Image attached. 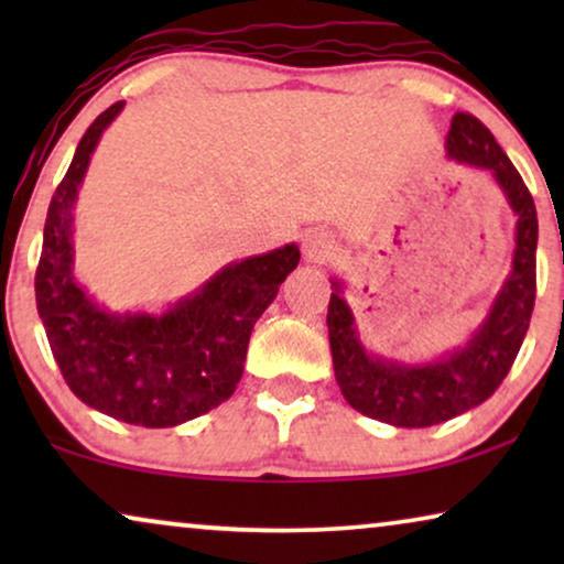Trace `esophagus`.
Masks as SVG:
<instances>
[{"mask_svg": "<svg viewBox=\"0 0 564 564\" xmlns=\"http://www.w3.org/2000/svg\"><path fill=\"white\" fill-rule=\"evenodd\" d=\"M330 253H334V241H330L326 234L313 230V234H307L303 238V257L305 261H311V264H323V261H328Z\"/></svg>", "mask_w": 564, "mask_h": 564, "instance_id": "34e87169", "label": "esophagus"}]
</instances>
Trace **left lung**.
<instances>
[{"label": "left lung", "mask_w": 564, "mask_h": 564, "mask_svg": "<svg viewBox=\"0 0 564 564\" xmlns=\"http://www.w3.org/2000/svg\"><path fill=\"white\" fill-rule=\"evenodd\" d=\"M446 156L490 172L516 215L511 272L492 300L485 321L465 346L434 361H400L369 354L361 344L344 282L330 280L328 338L336 382L346 403L369 419L403 429H426L454 419L488 400L506 380L536 297V207L521 174L480 120L467 112L452 118Z\"/></svg>", "instance_id": "8db88e82"}]
</instances>
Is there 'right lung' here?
<instances>
[{"label":"right lung","mask_w":564,"mask_h":564,"mask_svg":"<svg viewBox=\"0 0 564 564\" xmlns=\"http://www.w3.org/2000/svg\"><path fill=\"white\" fill-rule=\"evenodd\" d=\"M126 102L87 128L51 199L35 303L53 359L82 403L130 426L169 429L234 395L253 323L300 261L295 243L226 264L164 313H112L74 276V205L91 153Z\"/></svg>","instance_id":"right-lung-1"}]
</instances>
